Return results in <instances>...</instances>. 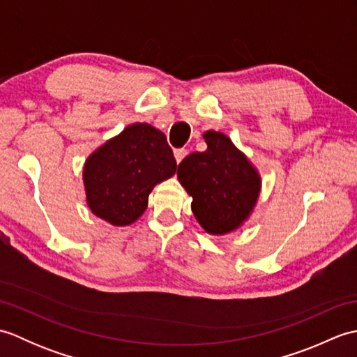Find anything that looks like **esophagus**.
I'll return each mask as SVG.
<instances>
[{"mask_svg": "<svg viewBox=\"0 0 357 357\" xmlns=\"http://www.w3.org/2000/svg\"><path fill=\"white\" fill-rule=\"evenodd\" d=\"M185 156H187V150L185 149H176V150H174V159H176L178 164L183 161Z\"/></svg>", "mask_w": 357, "mask_h": 357, "instance_id": "obj_1", "label": "esophagus"}]
</instances>
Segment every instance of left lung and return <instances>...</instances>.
<instances>
[{
  "label": "left lung",
  "mask_w": 357,
  "mask_h": 357,
  "mask_svg": "<svg viewBox=\"0 0 357 357\" xmlns=\"http://www.w3.org/2000/svg\"><path fill=\"white\" fill-rule=\"evenodd\" d=\"M206 151H195L178 165V179L192 196L196 221L208 234L238 230L253 213L261 174L229 136L207 130Z\"/></svg>",
  "instance_id": "8db88e82"
}]
</instances>
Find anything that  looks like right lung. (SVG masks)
Instances as JSON below:
<instances>
[{"label": "right lung", "mask_w": 357, "mask_h": 357, "mask_svg": "<svg viewBox=\"0 0 357 357\" xmlns=\"http://www.w3.org/2000/svg\"><path fill=\"white\" fill-rule=\"evenodd\" d=\"M174 172L176 161L165 135L146 123L130 124L86 159L87 206L105 222L130 225L147 208L155 185Z\"/></svg>", "instance_id": "right-lung-1"}]
</instances>
